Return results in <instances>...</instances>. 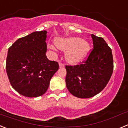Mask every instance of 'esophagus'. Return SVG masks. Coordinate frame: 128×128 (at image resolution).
<instances>
[{
  "label": "esophagus",
  "mask_w": 128,
  "mask_h": 128,
  "mask_svg": "<svg viewBox=\"0 0 128 128\" xmlns=\"http://www.w3.org/2000/svg\"><path fill=\"white\" fill-rule=\"evenodd\" d=\"M60 68L65 67V64H63V63H60Z\"/></svg>",
  "instance_id": "obj_1"
}]
</instances>
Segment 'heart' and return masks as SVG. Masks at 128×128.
Returning <instances> with one entry per match:
<instances>
[{
  "label": "heart",
  "mask_w": 128,
  "mask_h": 128,
  "mask_svg": "<svg viewBox=\"0 0 128 128\" xmlns=\"http://www.w3.org/2000/svg\"><path fill=\"white\" fill-rule=\"evenodd\" d=\"M55 44L58 48L63 51H66L65 58L70 63H76L80 62L90 50L88 43L79 37L59 38L56 40ZM50 47L54 49V46H50Z\"/></svg>",
  "instance_id": "1"
}]
</instances>
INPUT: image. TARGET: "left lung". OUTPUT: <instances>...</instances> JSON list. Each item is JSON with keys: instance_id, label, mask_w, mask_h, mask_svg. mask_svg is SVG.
<instances>
[{"instance_id": "left-lung-1", "label": "left lung", "mask_w": 128, "mask_h": 128, "mask_svg": "<svg viewBox=\"0 0 128 128\" xmlns=\"http://www.w3.org/2000/svg\"><path fill=\"white\" fill-rule=\"evenodd\" d=\"M94 48L80 65H66L65 81L68 91L77 98H90L107 85L114 70L110 47L104 40L92 34Z\"/></svg>"}]
</instances>
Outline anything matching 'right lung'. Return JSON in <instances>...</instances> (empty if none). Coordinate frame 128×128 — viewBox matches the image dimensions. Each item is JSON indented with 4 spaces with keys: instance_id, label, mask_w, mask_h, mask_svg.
I'll return each instance as SVG.
<instances>
[{
    "instance_id": "obj_1",
    "label": "right lung",
    "mask_w": 128,
    "mask_h": 128,
    "mask_svg": "<svg viewBox=\"0 0 128 128\" xmlns=\"http://www.w3.org/2000/svg\"><path fill=\"white\" fill-rule=\"evenodd\" d=\"M47 30L18 39L9 48L6 72L10 84L20 94L36 98L46 93L59 64L46 55Z\"/></svg>"
}]
</instances>
